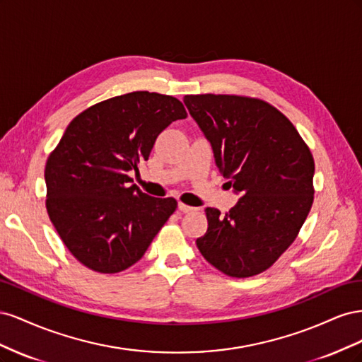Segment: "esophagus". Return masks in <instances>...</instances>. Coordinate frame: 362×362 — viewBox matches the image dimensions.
Segmentation results:
<instances>
[{
    "mask_svg": "<svg viewBox=\"0 0 362 362\" xmlns=\"http://www.w3.org/2000/svg\"><path fill=\"white\" fill-rule=\"evenodd\" d=\"M178 210H180L181 213H192V211H194V210H196V208H193V206H190V205H185V204L180 202V204H178Z\"/></svg>",
    "mask_w": 362,
    "mask_h": 362,
    "instance_id": "obj_1",
    "label": "esophagus"
}]
</instances>
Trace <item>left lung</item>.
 I'll return each instance as SVG.
<instances>
[{
	"mask_svg": "<svg viewBox=\"0 0 362 362\" xmlns=\"http://www.w3.org/2000/svg\"><path fill=\"white\" fill-rule=\"evenodd\" d=\"M237 204L225 216L205 208L202 257L233 278L267 270L298 237L313 199L314 160L298 129L275 107L235 95H185Z\"/></svg>",
	"mask_w": 362,
	"mask_h": 362,
	"instance_id": "obj_1",
	"label": "left lung"
}]
</instances>
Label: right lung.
I'll return each mask as SVG.
<instances>
[{
	"label": "right lung",
	"mask_w": 362,
	"mask_h": 362,
	"mask_svg": "<svg viewBox=\"0 0 362 362\" xmlns=\"http://www.w3.org/2000/svg\"><path fill=\"white\" fill-rule=\"evenodd\" d=\"M185 117L177 98L131 92L92 105L68 125L45 166L47 210L81 264L117 273L145 255L177 201L148 196L128 172H139L161 131Z\"/></svg>",
	"instance_id": "right-lung-1"
}]
</instances>
